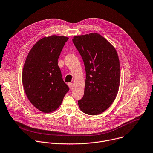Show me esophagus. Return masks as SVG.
<instances>
[{"label":"esophagus","mask_w":153,"mask_h":153,"mask_svg":"<svg viewBox=\"0 0 153 153\" xmlns=\"http://www.w3.org/2000/svg\"><path fill=\"white\" fill-rule=\"evenodd\" d=\"M68 86H69V88L70 89H72L73 88V84L72 83H68Z\"/></svg>","instance_id":"1"}]
</instances>
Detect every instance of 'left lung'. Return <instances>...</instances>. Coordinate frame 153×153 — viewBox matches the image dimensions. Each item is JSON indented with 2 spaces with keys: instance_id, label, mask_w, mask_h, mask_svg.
<instances>
[{
  "instance_id": "obj_1",
  "label": "left lung",
  "mask_w": 153,
  "mask_h": 153,
  "mask_svg": "<svg viewBox=\"0 0 153 153\" xmlns=\"http://www.w3.org/2000/svg\"><path fill=\"white\" fill-rule=\"evenodd\" d=\"M73 42L86 71L84 95L78 101L79 106L86 114H100L111 106L118 92L120 64L117 52L97 33L75 36Z\"/></svg>"
}]
</instances>
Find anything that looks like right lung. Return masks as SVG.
Instances as JSON below:
<instances>
[{
	"label": "right lung",
	"mask_w": 153,
	"mask_h": 153,
	"mask_svg": "<svg viewBox=\"0 0 153 153\" xmlns=\"http://www.w3.org/2000/svg\"><path fill=\"white\" fill-rule=\"evenodd\" d=\"M68 39L64 36L44 37L32 47L25 62L22 83L30 102L38 110H56L69 91L58 64L61 51Z\"/></svg>",
	"instance_id": "obj_1"
}]
</instances>
